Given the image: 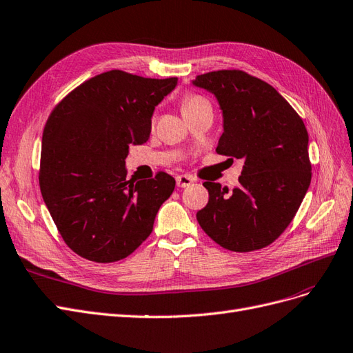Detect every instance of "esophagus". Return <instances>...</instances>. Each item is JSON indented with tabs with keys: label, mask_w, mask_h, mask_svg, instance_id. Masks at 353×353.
Here are the masks:
<instances>
[{
	"label": "esophagus",
	"mask_w": 353,
	"mask_h": 353,
	"mask_svg": "<svg viewBox=\"0 0 353 353\" xmlns=\"http://www.w3.org/2000/svg\"><path fill=\"white\" fill-rule=\"evenodd\" d=\"M176 183L179 188H188L193 183V179L190 176H186V174H180L176 177Z\"/></svg>",
	"instance_id": "esophagus-1"
}]
</instances>
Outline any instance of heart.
I'll use <instances>...</instances> for the list:
<instances>
[{"instance_id":"obj_1","label":"heart","mask_w":353,"mask_h":353,"mask_svg":"<svg viewBox=\"0 0 353 353\" xmlns=\"http://www.w3.org/2000/svg\"><path fill=\"white\" fill-rule=\"evenodd\" d=\"M210 104L207 102V99H203L202 97L198 95H186L181 101V112H183V116H186L188 112L193 111V110H198L201 107H208Z\"/></svg>"}]
</instances>
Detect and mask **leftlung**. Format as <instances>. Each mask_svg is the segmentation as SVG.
I'll list each match as a JSON object with an SVG mask.
<instances>
[{"mask_svg": "<svg viewBox=\"0 0 353 353\" xmlns=\"http://www.w3.org/2000/svg\"><path fill=\"white\" fill-rule=\"evenodd\" d=\"M192 85L212 94L221 110L223 134L215 151L245 161L233 192L203 183L210 201L196 220L230 251L265 248L286 230L308 192V132L274 88L245 72H211Z\"/></svg>", "mask_w": 353, "mask_h": 353, "instance_id": "obj_1", "label": "left lung"}]
</instances>
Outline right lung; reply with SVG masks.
Wrapping results in <instances>:
<instances>
[{"label":"right lung","mask_w":353,"mask_h":353,"mask_svg":"<svg viewBox=\"0 0 353 353\" xmlns=\"http://www.w3.org/2000/svg\"><path fill=\"white\" fill-rule=\"evenodd\" d=\"M177 79L111 70L89 79L54 108L42 134L39 185L72 251L95 263L129 256L151 234L176 180H128L132 145L150 139L155 107Z\"/></svg>","instance_id":"add662e5"}]
</instances>
